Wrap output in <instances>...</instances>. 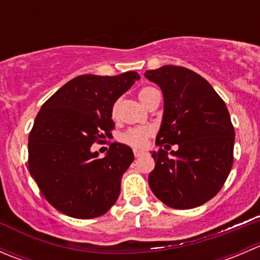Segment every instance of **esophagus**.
I'll return each instance as SVG.
<instances>
[{"label":"esophagus","mask_w":260,"mask_h":260,"mask_svg":"<svg viewBox=\"0 0 260 260\" xmlns=\"http://www.w3.org/2000/svg\"><path fill=\"white\" fill-rule=\"evenodd\" d=\"M133 153H135L136 157H140V156H142V154H143V151H140V149H135V151H133Z\"/></svg>","instance_id":"obj_1"}]
</instances>
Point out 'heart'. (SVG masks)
Segmentation results:
<instances>
[{"mask_svg": "<svg viewBox=\"0 0 260 260\" xmlns=\"http://www.w3.org/2000/svg\"><path fill=\"white\" fill-rule=\"evenodd\" d=\"M157 89L152 88V86H145V88L141 89L138 91V98L140 101L142 102V104H145V102L147 101L149 95L152 93H154ZM117 113H118V104L115 103L112 107V117L113 119L117 118ZM152 129L149 127H133L129 128V129L125 131L124 133L122 135V141L123 143L125 145L135 147V148H143L147 145V141H148L149 136H151Z\"/></svg>", "mask_w": 260, "mask_h": 260, "instance_id": "obj_1", "label": "heart"}]
</instances>
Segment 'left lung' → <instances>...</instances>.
I'll return each instance as SVG.
<instances>
[{"instance_id":"left-lung-1","label":"left lung","mask_w":260,"mask_h":260,"mask_svg":"<svg viewBox=\"0 0 260 260\" xmlns=\"http://www.w3.org/2000/svg\"><path fill=\"white\" fill-rule=\"evenodd\" d=\"M145 77L161 88L165 102L149 187L170 208H198L219 192L232 170L235 133L229 112L208 80L192 70L165 65ZM174 144L179 149L169 156Z\"/></svg>"}]
</instances>
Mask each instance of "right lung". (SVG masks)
<instances>
[{"instance_id": "right-lung-1", "label": "right lung", "mask_w": 260, "mask_h": 260, "mask_svg": "<svg viewBox=\"0 0 260 260\" xmlns=\"http://www.w3.org/2000/svg\"><path fill=\"white\" fill-rule=\"evenodd\" d=\"M138 79L136 72L79 75L43 104L28 136V170L56 210L93 219L115 204L123 174L135 159L132 148L111 143L99 158L90 147L112 137V107Z\"/></svg>"}]
</instances>
